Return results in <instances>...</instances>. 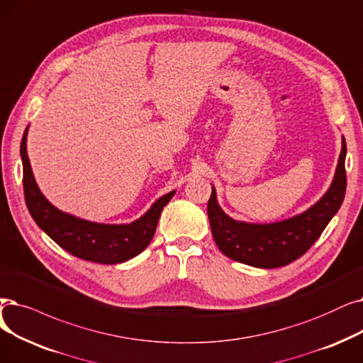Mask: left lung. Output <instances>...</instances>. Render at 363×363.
Returning a JSON list of instances; mask_svg holds the SVG:
<instances>
[{
	"label": "left lung",
	"instance_id": "left-lung-1",
	"mask_svg": "<svg viewBox=\"0 0 363 363\" xmlns=\"http://www.w3.org/2000/svg\"><path fill=\"white\" fill-rule=\"evenodd\" d=\"M345 139L335 172V178L326 194L301 215L274 224H246L231 219L216 201L215 188L208 201V216L216 246L234 261L259 269H276L303 257L316 242L329 220L338 212L344 200Z\"/></svg>",
	"mask_w": 363,
	"mask_h": 363
}]
</instances>
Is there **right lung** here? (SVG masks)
<instances>
[{
	"instance_id": "1",
	"label": "right lung",
	"mask_w": 363,
	"mask_h": 363,
	"mask_svg": "<svg viewBox=\"0 0 363 363\" xmlns=\"http://www.w3.org/2000/svg\"><path fill=\"white\" fill-rule=\"evenodd\" d=\"M26 133L21 144L23 191L30 216L37 225L71 255L99 264H118L139 255L151 242L163 208L175 191L160 197L151 209L132 224L106 225L75 218L56 209L41 194L26 154Z\"/></svg>"
}]
</instances>
